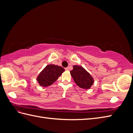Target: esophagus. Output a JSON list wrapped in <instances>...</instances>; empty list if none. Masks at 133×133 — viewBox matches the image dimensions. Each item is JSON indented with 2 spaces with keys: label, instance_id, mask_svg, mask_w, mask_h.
<instances>
[{
  "label": "esophagus",
  "instance_id": "esophagus-1",
  "mask_svg": "<svg viewBox=\"0 0 133 133\" xmlns=\"http://www.w3.org/2000/svg\"><path fill=\"white\" fill-rule=\"evenodd\" d=\"M65 69L66 70L68 71V70H69V67H67V68H65Z\"/></svg>",
  "mask_w": 133,
  "mask_h": 133
}]
</instances>
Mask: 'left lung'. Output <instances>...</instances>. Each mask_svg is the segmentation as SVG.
<instances>
[{"instance_id": "left-lung-1", "label": "left lung", "mask_w": 133, "mask_h": 133, "mask_svg": "<svg viewBox=\"0 0 133 133\" xmlns=\"http://www.w3.org/2000/svg\"><path fill=\"white\" fill-rule=\"evenodd\" d=\"M70 74L76 85L83 89H90L94 82L91 75L81 66L74 65Z\"/></svg>"}]
</instances>
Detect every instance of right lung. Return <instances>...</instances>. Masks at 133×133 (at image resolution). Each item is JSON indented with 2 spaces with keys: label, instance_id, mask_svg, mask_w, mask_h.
<instances>
[{
  "label": "right lung",
  "instance_id": "add662e5",
  "mask_svg": "<svg viewBox=\"0 0 133 133\" xmlns=\"http://www.w3.org/2000/svg\"><path fill=\"white\" fill-rule=\"evenodd\" d=\"M65 69L60 66L49 64L40 73L37 78L39 85L46 87L51 85L62 75Z\"/></svg>",
  "mask_w": 133,
  "mask_h": 133
}]
</instances>
